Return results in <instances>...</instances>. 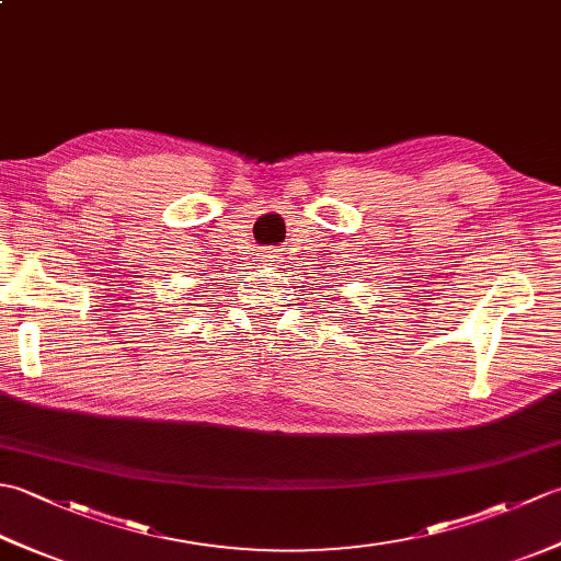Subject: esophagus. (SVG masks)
I'll return each mask as SVG.
<instances>
[{"instance_id":"obj_1","label":"esophagus","mask_w":561,"mask_h":561,"mask_svg":"<svg viewBox=\"0 0 561 561\" xmlns=\"http://www.w3.org/2000/svg\"><path fill=\"white\" fill-rule=\"evenodd\" d=\"M262 257H265V260H274V257H277V253H274V250H265V253H262Z\"/></svg>"}]
</instances>
